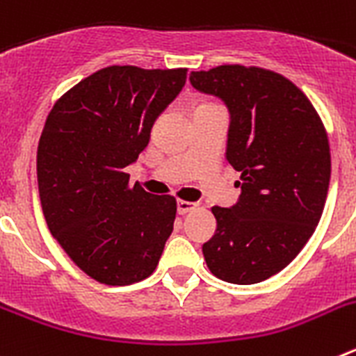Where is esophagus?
<instances>
[{
    "label": "esophagus",
    "instance_id": "34e87169",
    "mask_svg": "<svg viewBox=\"0 0 356 356\" xmlns=\"http://www.w3.org/2000/svg\"><path fill=\"white\" fill-rule=\"evenodd\" d=\"M196 207H197L196 203H193V201H185V200H178V203H176V209H178V213H180V216L193 212Z\"/></svg>",
    "mask_w": 356,
    "mask_h": 356
}]
</instances>
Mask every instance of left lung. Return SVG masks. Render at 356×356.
<instances>
[{
	"label": "left lung",
	"mask_w": 356,
	"mask_h": 356,
	"mask_svg": "<svg viewBox=\"0 0 356 356\" xmlns=\"http://www.w3.org/2000/svg\"><path fill=\"white\" fill-rule=\"evenodd\" d=\"M188 80L228 106L226 160L241 172L237 203L212 207L207 266L229 284H259L298 257L319 222L332 172L325 124L303 90L269 69L219 65Z\"/></svg>",
	"instance_id": "left-lung-1"
}]
</instances>
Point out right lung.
I'll return each mask as SVG.
<instances>
[{"label":"right lung","instance_id":"right-lung-1","mask_svg":"<svg viewBox=\"0 0 356 356\" xmlns=\"http://www.w3.org/2000/svg\"><path fill=\"white\" fill-rule=\"evenodd\" d=\"M187 69L110 65L53 105L37 149L44 219L69 259L105 285H130L159 266L176 200L130 185L124 169L184 89Z\"/></svg>","mask_w":356,"mask_h":356}]
</instances>
